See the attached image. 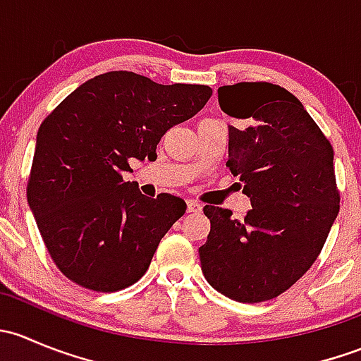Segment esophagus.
I'll list each match as a JSON object with an SVG mask.
<instances>
[{
  "instance_id": "esophagus-1",
  "label": "esophagus",
  "mask_w": 361,
  "mask_h": 361,
  "mask_svg": "<svg viewBox=\"0 0 361 361\" xmlns=\"http://www.w3.org/2000/svg\"><path fill=\"white\" fill-rule=\"evenodd\" d=\"M201 209H202V204L194 201V199H188V201H187V211H188V213H199Z\"/></svg>"
}]
</instances>
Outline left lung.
<instances>
[{"instance_id":"left-lung-1","label":"left lung","mask_w":361,"mask_h":361,"mask_svg":"<svg viewBox=\"0 0 361 361\" xmlns=\"http://www.w3.org/2000/svg\"><path fill=\"white\" fill-rule=\"evenodd\" d=\"M245 126L228 127L227 167L251 209L204 206L211 231L199 248L204 278L238 302H264L295 285L318 258L338 213L334 148L300 101L269 82L218 89Z\"/></svg>"}]
</instances>
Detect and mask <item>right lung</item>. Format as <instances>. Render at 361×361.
<instances>
[{
    "label": "right lung",
    "instance_id": "right-lung-1",
    "mask_svg": "<svg viewBox=\"0 0 361 361\" xmlns=\"http://www.w3.org/2000/svg\"><path fill=\"white\" fill-rule=\"evenodd\" d=\"M207 85H160L133 71L94 76L42 122L27 202L61 272L83 288L116 292L150 267L187 204L123 180L129 160H155L160 137L201 111Z\"/></svg>",
    "mask_w": 361,
    "mask_h": 361
}]
</instances>
